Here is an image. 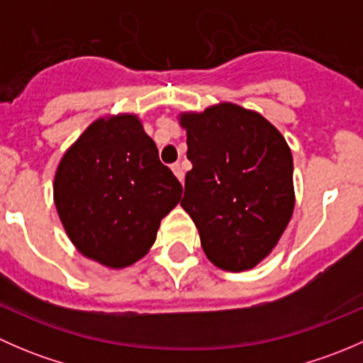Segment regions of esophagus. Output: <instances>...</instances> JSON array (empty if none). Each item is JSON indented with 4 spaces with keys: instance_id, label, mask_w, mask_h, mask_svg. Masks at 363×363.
<instances>
[{
    "instance_id": "1",
    "label": "esophagus",
    "mask_w": 363,
    "mask_h": 363,
    "mask_svg": "<svg viewBox=\"0 0 363 363\" xmlns=\"http://www.w3.org/2000/svg\"><path fill=\"white\" fill-rule=\"evenodd\" d=\"M172 170H174V174H175V177L179 179V181H184V168H182V164L181 163H175V164H172Z\"/></svg>"
}]
</instances>
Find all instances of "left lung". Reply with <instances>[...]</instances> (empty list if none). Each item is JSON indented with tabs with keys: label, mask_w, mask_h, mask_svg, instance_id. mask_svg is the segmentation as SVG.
Returning <instances> with one entry per match:
<instances>
[{
	"label": "left lung",
	"mask_w": 363,
	"mask_h": 363,
	"mask_svg": "<svg viewBox=\"0 0 363 363\" xmlns=\"http://www.w3.org/2000/svg\"><path fill=\"white\" fill-rule=\"evenodd\" d=\"M177 121L193 163L181 207L199 228L205 256L228 272L255 269L294 216L290 145L262 113L230 101L181 112Z\"/></svg>",
	"instance_id": "8db88e82"
}]
</instances>
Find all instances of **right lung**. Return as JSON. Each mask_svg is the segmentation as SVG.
<instances>
[{"mask_svg": "<svg viewBox=\"0 0 363 363\" xmlns=\"http://www.w3.org/2000/svg\"><path fill=\"white\" fill-rule=\"evenodd\" d=\"M52 189L75 250L116 270L147 255L182 195L135 113L93 121L60 160Z\"/></svg>", "mask_w": 363, "mask_h": 363, "instance_id": "obj_1", "label": "right lung"}]
</instances>
